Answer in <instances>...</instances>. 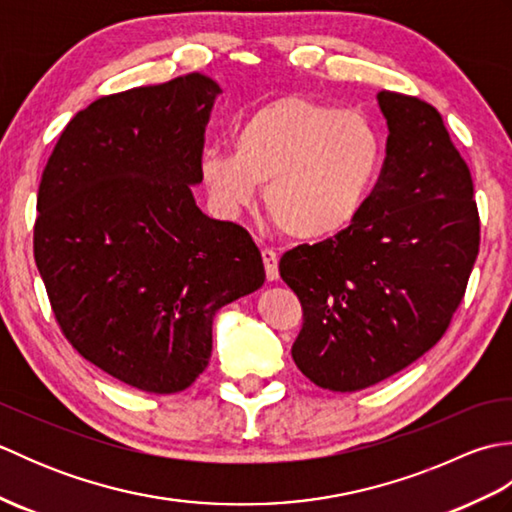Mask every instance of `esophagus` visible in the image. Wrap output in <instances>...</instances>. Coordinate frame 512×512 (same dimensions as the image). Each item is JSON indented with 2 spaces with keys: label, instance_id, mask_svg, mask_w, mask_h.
<instances>
[{
  "label": "esophagus",
  "instance_id": "esophagus-1",
  "mask_svg": "<svg viewBox=\"0 0 512 512\" xmlns=\"http://www.w3.org/2000/svg\"><path fill=\"white\" fill-rule=\"evenodd\" d=\"M262 259H264V268H266V279L277 281L279 279V255L273 248H264Z\"/></svg>",
  "mask_w": 512,
  "mask_h": 512
}]
</instances>
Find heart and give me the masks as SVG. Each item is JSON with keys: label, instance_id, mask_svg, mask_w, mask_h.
Listing matches in <instances>:
<instances>
[{"label": "heart", "instance_id": "b5f03b06", "mask_svg": "<svg viewBox=\"0 0 512 512\" xmlns=\"http://www.w3.org/2000/svg\"><path fill=\"white\" fill-rule=\"evenodd\" d=\"M380 162L383 138L372 118L288 94L235 127L233 151H204L200 176L222 215L235 217L266 187V209L281 231L325 239L356 220Z\"/></svg>", "mask_w": 512, "mask_h": 512}]
</instances>
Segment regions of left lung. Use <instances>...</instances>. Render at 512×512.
I'll use <instances>...</instances> for the list:
<instances>
[{
    "instance_id": "obj_1",
    "label": "left lung",
    "mask_w": 512,
    "mask_h": 512,
    "mask_svg": "<svg viewBox=\"0 0 512 512\" xmlns=\"http://www.w3.org/2000/svg\"><path fill=\"white\" fill-rule=\"evenodd\" d=\"M387 158L356 220L279 262L303 328L292 358L314 385L358 391L394 376L447 332L480 250L471 171L436 107L378 92Z\"/></svg>"
}]
</instances>
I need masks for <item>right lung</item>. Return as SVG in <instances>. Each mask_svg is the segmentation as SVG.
Wrapping results in <instances>:
<instances>
[{"mask_svg": "<svg viewBox=\"0 0 512 512\" xmlns=\"http://www.w3.org/2000/svg\"><path fill=\"white\" fill-rule=\"evenodd\" d=\"M220 94L191 72L103 96L63 129L39 184L35 262L65 339L149 394L193 385L217 310L266 279L250 235L191 191Z\"/></svg>", "mask_w": 512, "mask_h": 512, "instance_id": "right-lung-1", "label": "right lung"}]
</instances>
